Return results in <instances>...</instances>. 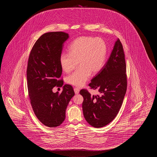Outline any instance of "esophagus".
<instances>
[{
  "label": "esophagus",
  "mask_w": 157,
  "mask_h": 157,
  "mask_svg": "<svg viewBox=\"0 0 157 157\" xmlns=\"http://www.w3.org/2000/svg\"><path fill=\"white\" fill-rule=\"evenodd\" d=\"M74 91H75V94H77L79 93V92H80V89L77 87H75L74 88Z\"/></svg>",
  "instance_id": "esophagus-1"
}]
</instances>
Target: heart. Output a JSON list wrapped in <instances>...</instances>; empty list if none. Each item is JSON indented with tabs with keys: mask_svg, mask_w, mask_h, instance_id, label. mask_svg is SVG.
Listing matches in <instances>:
<instances>
[{
	"mask_svg": "<svg viewBox=\"0 0 157 157\" xmlns=\"http://www.w3.org/2000/svg\"><path fill=\"white\" fill-rule=\"evenodd\" d=\"M69 53H62L59 63L66 73L74 70L78 62L80 67L67 77V82L77 87L82 86L90 78L102 70L107 54V44L99 37L81 36L74 40L68 48Z\"/></svg>",
	"mask_w": 157,
	"mask_h": 157,
	"instance_id": "obj_1",
	"label": "heart"
}]
</instances>
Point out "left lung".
Wrapping results in <instances>:
<instances>
[{
  "label": "left lung",
  "mask_w": 157,
  "mask_h": 157,
  "mask_svg": "<svg viewBox=\"0 0 157 157\" xmlns=\"http://www.w3.org/2000/svg\"><path fill=\"white\" fill-rule=\"evenodd\" d=\"M126 72L124 48L118 39L106 63L89 84L100 95H91L86 89L80 91L83 98V116L93 127H104L116 117L127 90Z\"/></svg>",
  "instance_id": "left-lung-1"
}]
</instances>
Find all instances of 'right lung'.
I'll list each match as a JSON object with an SVG mask.
<instances>
[{"mask_svg":"<svg viewBox=\"0 0 157 157\" xmlns=\"http://www.w3.org/2000/svg\"><path fill=\"white\" fill-rule=\"evenodd\" d=\"M68 33L58 31L44 33L30 52L27 67V81L30 103L37 119L49 127L63 123L66 110L75 95L70 85L63 86L61 93H53L54 87L63 85L60 78L62 68L59 57Z\"/></svg>","mask_w":157,"mask_h":157,"instance_id":"add662e5","label":"right lung"}]
</instances>
